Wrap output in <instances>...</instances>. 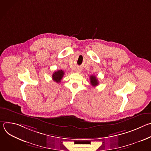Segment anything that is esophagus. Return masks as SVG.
<instances>
[{"label": "esophagus", "instance_id": "obj_1", "mask_svg": "<svg viewBox=\"0 0 151 151\" xmlns=\"http://www.w3.org/2000/svg\"><path fill=\"white\" fill-rule=\"evenodd\" d=\"M76 71L77 72H78V73H80V72H81V69H79V68H78V69L76 70Z\"/></svg>", "mask_w": 151, "mask_h": 151}]
</instances>
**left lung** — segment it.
Masks as SVG:
<instances>
[{"label": "left lung", "mask_w": 151, "mask_h": 151, "mask_svg": "<svg viewBox=\"0 0 151 151\" xmlns=\"http://www.w3.org/2000/svg\"><path fill=\"white\" fill-rule=\"evenodd\" d=\"M90 79L91 84L92 86H93V87H96V86L99 85V81L97 80V78L94 75H91L90 77Z\"/></svg>", "instance_id": "8db88e82"}]
</instances>
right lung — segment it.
Wrapping results in <instances>:
<instances>
[{
    "instance_id": "add662e5",
    "label": "right lung",
    "mask_w": 151,
    "mask_h": 151,
    "mask_svg": "<svg viewBox=\"0 0 151 151\" xmlns=\"http://www.w3.org/2000/svg\"><path fill=\"white\" fill-rule=\"evenodd\" d=\"M64 71L62 70H59L55 71L53 73L52 78L53 81L58 83V82H61V80L63 78V76H64Z\"/></svg>"
}]
</instances>
